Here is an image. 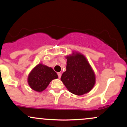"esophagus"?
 <instances>
[{
  "label": "esophagus",
  "mask_w": 127,
  "mask_h": 127,
  "mask_svg": "<svg viewBox=\"0 0 127 127\" xmlns=\"http://www.w3.org/2000/svg\"><path fill=\"white\" fill-rule=\"evenodd\" d=\"M57 74H58V76H59V78H60L61 76H62V74H61V73L59 72Z\"/></svg>",
  "instance_id": "1"
}]
</instances>
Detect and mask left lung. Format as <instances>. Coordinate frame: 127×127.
Instances as JSON below:
<instances>
[{"label": "left lung", "mask_w": 127, "mask_h": 127, "mask_svg": "<svg viewBox=\"0 0 127 127\" xmlns=\"http://www.w3.org/2000/svg\"><path fill=\"white\" fill-rule=\"evenodd\" d=\"M66 71L61 80L72 94L82 95L90 92L95 84V75L87 58L82 54L73 51L65 57Z\"/></svg>", "instance_id": "8db88e82"}]
</instances>
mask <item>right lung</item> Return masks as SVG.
<instances>
[{"instance_id": "1", "label": "right lung", "mask_w": 127, "mask_h": 127, "mask_svg": "<svg viewBox=\"0 0 127 127\" xmlns=\"http://www.w3.org/2000/svg\"><path fill=\"white\" fill-rule=\"evenodd\" d=\"M58 78L57 73L50 67L39 63L29 73L27 82L32 90L42 92L53 79Z\"/></svg>"}]
</instances>
